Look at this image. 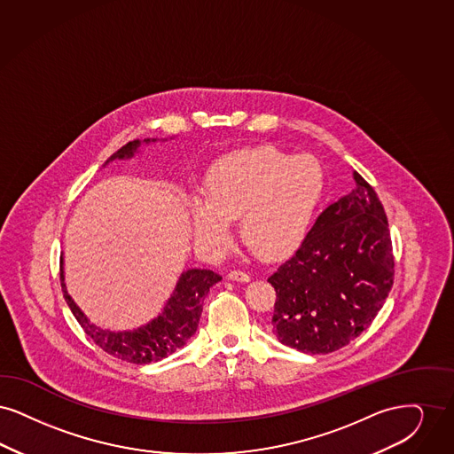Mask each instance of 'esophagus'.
Returning <instances> with one entry per match:
<instances>
[{"label": "esophagus", "mask_w": 454, "mask_h": 454, "mask_svg": "<svg viewBox=\"0 0 454 454\" xmlns=\"http://www.w3.org/2000/svg\"><path fill=\"white\" fill-rule=\"evenodd\" d=\"M229 279H232V281H240V283H246V281H249V279H251V277H249V273H246V271L234 270V271H231V273H229Z\"/></svg>", "instance_id": "34e87169"}]
</instances>
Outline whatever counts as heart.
Masks as SVG:
<instances>
[{"label": "heart", "instance_id": "1", "mask_svg": "<svg viewBox=\"0 0 454 454\" xmlns=\"http://www.w3.org/2000/svg\"><path fill=\"white\" fill-rule=\"evenodd\" d=\"M325 176L312 156H288L271 145L225 154L203 177V197L188 200V220L201 247L222 253L231 225L240 218V234L262 257L295 251L307 236Z\"/></svg>", "mask_w": 454, "mask_h": 454}]
</instances>
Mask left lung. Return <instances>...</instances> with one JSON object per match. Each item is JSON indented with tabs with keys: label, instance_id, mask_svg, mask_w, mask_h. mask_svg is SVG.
<instances>
[{
	"label": "left lung",
	"instance_id": "8db88e82",
	"mask_svg": "<svg viewBox=\"0 0 454 454\" xmlns=\"http://www.w3.org/2000/svg\"><path fill=\"white\" fill-rule=\"evenodd\" d=\"M353 177L355 188L317 217L295 254L268 278L277 290L273 334L300 353L348 346L372 325L394 286L383 205L361 175Z\"/></svg>",
	"mask_w": 454,
	"mask_h": 454
}]
</instances>
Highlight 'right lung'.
Instances as JSON below:
<instances>
[{
	"label": "right lung",
	"instance_id": "obj_1",
	"mask_svg": "<svg viewBox=\"0 0 454 454\" xmlns=\"http://www.w3.org/2000/svg\"><path fill=\"white\" fill-rule=\"evenodd\" d=\"M159 138L132 140L119 149L114 156L106 159V164L114 160H129L136 158L142 145H151ZM162 142L168 138H160ZM222 277L212 270H186L177 278L173 294L166 300L158 317L151 318L147 324L132 331H110L97 324H91L90 318L76 305L73 296L67 294L66 277H64V257L60 256V286L64 300L76 317L79 325L91 340L105 353L115 356L121 361L134 364L158 363L160 359L173 355L186 340L197 333L198 322L203 310V300L208 295L210 288L218 283Z\"/></svg>",
	"mask_w": 454,
	"mask_h": 454
}]
</instances>
